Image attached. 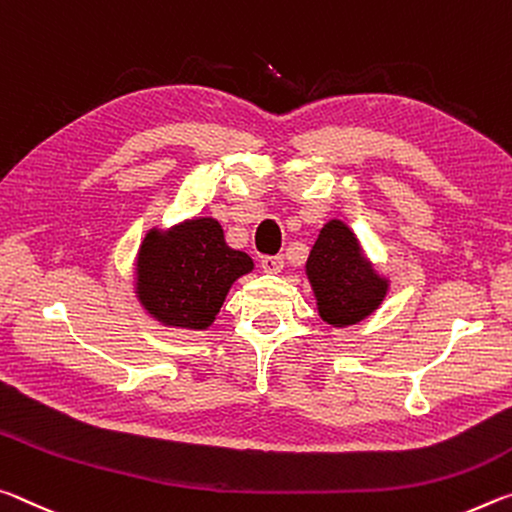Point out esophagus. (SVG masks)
Masks as SVG:
<instances>
[{
	"label": "esophagus",
	"instance_id": "1",
	"mask_svg": "<svg viewBox=\"0 0 512 512\" xmlns=\"http://www.w3.org/2000/svg\"><path fill=\"white\" fill-rule=\"evenodd\" d=\"M261 267L267 274H281L283 267H286V261H283V256H265L261 261Z\"/></svg>",
	"mask_w": 512,
	"mask_h": 512
}]
</instances>
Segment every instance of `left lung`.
Listing matches in <instances>:
<instances>
[{
    "instance_id": "1",
    "label": "left lung",
    "mask_w": 512,
    "mask_h": 512,
    "mask_svg": "<svg viewBox=\"0 0 512 512\" xmlns=\"http://www.w3.org/2000/svg\"><path fill=\"white\" fill-rule=\"evenodd\" d=\"M304 272L317 315L338 329L363 322L390 292V276L379 272L356 233L342 220H329L322 226Z\"/></svg>"
}]
</instances>
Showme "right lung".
<instances>
[{"mask_svg": "<svg viewBox=\"0 0 512 512\" xmlns=\"http://www.w3.org/2000/svg\"><path fill=\"white\" fill-rule=\"evenodd\" d=\"M249 272L254 261L226 245L220 222L190 217L145 233L133 263V295L165 329L206 331L233 283Z\"/></svg>", "mask_w": 512, "mask_h": 512, "instance_id": "1", "label": "right lung"}]
</instances>
